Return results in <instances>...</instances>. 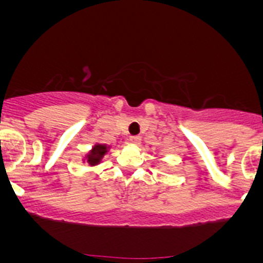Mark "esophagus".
I'll list each match as a JSON object with an SVG mask.
<instances>
[{
  "mask_svg": "<svg viewBox=\"0 0 263 263\" xmlns=\"http://www.w3.org/2000/svg\"><path fill=\"white\" fill-rule=\"evenodd\" d=\"M129 141H131L132 144H135V145H137V144H140L141 137L140 136H131L129 137Z\"/></svg>",
  "mask_w": 263,
  "mask_h": 263,
  "instance_id": "1",
  "label": "esophagus"
}]
</instances>
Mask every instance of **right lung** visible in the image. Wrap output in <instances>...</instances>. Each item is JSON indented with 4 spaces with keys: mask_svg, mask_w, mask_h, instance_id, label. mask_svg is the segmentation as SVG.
Segmentation results:
<instances>
[{
    "mask_svg": "<svg viewBox=\"0 0 263 263\" xmlns=\"http://www.w3.org/2000/svg\"><path fill=\"white\" fill-rule=\"evenodd\" d=\"M106 151H107V146H105V145H96V146H94L93 151H91V153L89 155V157H87L89 164H91V165L98 164L99 160H101V158H102V156L106 153Z\"/></svg>",
    "mask_w": 263,
    "mask_h": 263,
    "instance_id": "1",
    "label": "right lung"
}]
</instances>
